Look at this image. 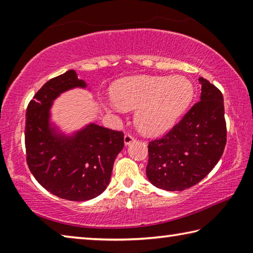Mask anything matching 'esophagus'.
<instances>
[{
	"mask_svg": "<svg viewBox=\"0 0 253 253\" xmlns=\"http://www.w3.org/2000/svg\"><path fill=\"white\" fill-rule=\"evenodd\" d=\"M134 140H135V137L132 136L130 132H127L125 137H124V142H125V145H129L130 143L134 142Z\"/></svg>",
	"mask_w": 253,
	"mask_h": 253,
	"instance_id": "esophagus-1",
	"label": "esophagus"
}]
</instances>
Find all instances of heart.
Returning a JSON list of instances; mask_svg holds the SVG:
<instances>
[{
  "label": "heart",
  "instance_id": "heart-1",
  "mask_svg": "<svg viewBox=\"0 0 253 253\" xmlns=\"http://www.w3.org/2000/svg\"><path fill=\"white\" fill-rule=\"evenodd\" d=\"M193 87L183 77H131L111 89L116 107L137 108L135 123L140 131L155 135L165 131L186 108Z\"/></svg>",
  "mask_w": 253,
  "mask_h": 253
}]
</instances>
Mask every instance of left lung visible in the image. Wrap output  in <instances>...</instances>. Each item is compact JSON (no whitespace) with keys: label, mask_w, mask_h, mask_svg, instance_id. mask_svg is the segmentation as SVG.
<instances>
[{"label":"left lung","mask_w":253,"mask_h":253,"mask_svg":"<svg viewBox=\"0 0 253 253\" xmlns=\"http://www.w3.org/2000/svg\"><path fill=\"white\" fill-rule=\"evenodd\" d=\"M200 100L161 138L148 143L146 175L154 186L183 191L214 169L226 144L223 95L200 78Z\"/></svg>","instance_id":"obj_1"}]
</instances>
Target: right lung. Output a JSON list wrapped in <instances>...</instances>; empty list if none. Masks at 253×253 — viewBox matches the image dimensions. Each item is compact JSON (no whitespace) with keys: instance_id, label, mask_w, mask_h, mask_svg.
Returning <instances> with one entry per match:
<instances>
[{"instance_id":"add662e5","label":"right lung","mask_w":253,"mask_h":253,"mask_svg":"<svg viewBox=\"0 0 253 253\" xmlns=\"http://www.w3.org/2000/svg\"><path fill=\"white\" fill-rule=\"evenodd\" d=\"M75 87L85 84L69 70L46 81L33 96L25 114V151L29 169L46 191L65 200L87 201L108 186L115 158L124 148V132L96 124L71 137L52 132V101Z\"/></svg>"}]
</instances>
